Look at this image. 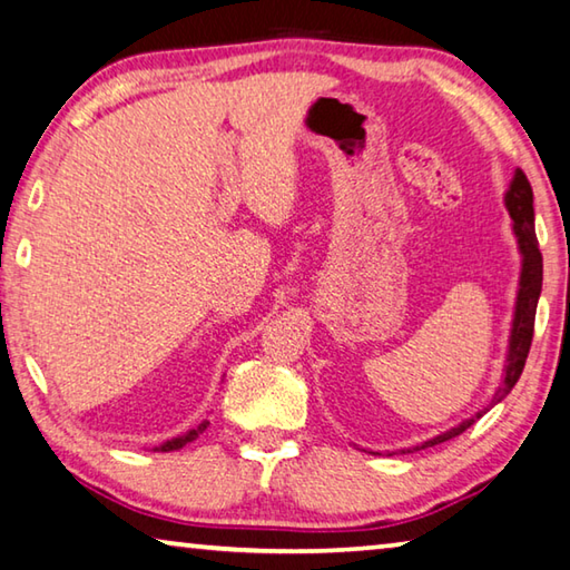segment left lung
Returning <instances> with one entry per match:
<instances>
[{
    "label": "left lung",
    "mask_w": 570,
    "mask_h": 570,
    "mask_svg": "<svg viewBox=\"0 0 570 570\" xmlns=\"http://www.w3.org/2000/svg\"><path fill=\"white\" fill-rule=\"evenodd\" d=\"M505 206L513 218V228L520 244V254H523V272H520V292L515 304V320H513V334H510V352H508V366L503 387L498 390L495 400L500 402L505 394L515 387V382L523 374V366L530 352V342H533V326H535V306L540 296V286H543V256H540L538 238H535V218H533V188H530L528 176L523 170H515V178L510 183V190L505 193ZM482 412L475 417L458 424L445 435H438L435 440H428L422 448L440 445V442L452 440L465 432L472 422L480 420Z\"/></svg>",
    "instance_id": "1"
}]
</instances>
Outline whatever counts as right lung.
<instances>
[{
    "label": "right lung",
    "mask_w": 570,
    "mask_h": 570,
    "mask_svg": "<svg viewBox=\"0 0 570 570\" xmlns=\"http://www.w3.org/2000/svg\"><path fill=\"white\" fill-rule=\"evenodd\" d=\"M208 428V420L206 422H200L198 424V428L196 430H190V432H186V435H180V438H176V440H170V442H166V445H160L158 450L160 452H170V450H180L183 445H188V442H193V440H196L198 435H200V432H204Z\"/></svg>",
    "instance_id": "right-lung-1"
}]
</instances>
